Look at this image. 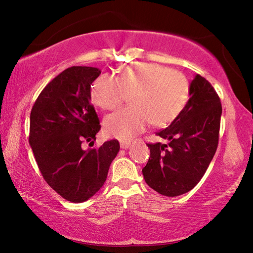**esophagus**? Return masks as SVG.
Listing matches in <instances>:
<instances>
[{"mask_svg":"<svg viewBox=\"0 0 253 253\" xmlns=\"http://www.w3.org/2000/svg\"><path fill=\"white\" fill-rule=\"evenodd\" d=\"M120 146H122V149L127 150L131 146V143L130 142H122V143H120Z\"/></svg>","mask_w":253,"mask_h":253,"instance_id":"1","label":"esophagus"}]
</instances>
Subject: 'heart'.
I'll return each mask as SVG.
<instances>
[{"label": "heart", "instance_id": "b5f03b06", "mask_svg": "<svg viewBox=\"0 0 253 253\" xmlns=\"http://www.w3.org/2000/svg\"><path fill=\"white\" fill-rule=\"evenodd\" d=\"M130 95L131 107L120 109L104 120L107 133L122 141L146 129L166 127L178 117L190 97V82L183 73L157 63H133L118 76L102 74L93 82L92 102L104 110L119 107Z\"/></svg>", "mask_w": 253, "mask_h": 253}]
</instances>
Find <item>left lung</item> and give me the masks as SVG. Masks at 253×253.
I'll return each instance as SVG.
<instances>
[{"instance_id": "8db88e82", "label": "left lung", "mask_w": 253, "mask_h": 253, "mask_svg": "<svg viewBox=\"0 0 253 253\" xmlns=\"http://www.w3.org/2000/svg\"><path fill=\"white\" fill-rule=\"evenodd\" d=\"M220 117L219 96L205 77L197 75L190 85L185 108L170 125L157 133L167 143L146 144L150 158L142 169L146 184L166 197L191 191L216 153Z\"/></svg>"}]
</instances>
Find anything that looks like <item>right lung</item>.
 <instances>
[{"instance_id":"obj_1","label":"right lung","mask_w":253,"mask_h":253,"mask_svg":"<svg viewBox=\"0 0 253 253\" xmlns=\"http://www.w3.org/2000/svg\"><path fill=\"white\" fill-rule=\"evenodd\" d=\"M94 67H70L45 86L30 112L29 144L48 185L70 202L93 197L107 179L119 152L117 139L94 144L101 125L90 103V84L100 76Z\"/></svg>"}]
</instances>
